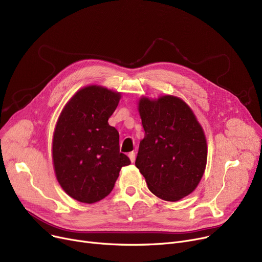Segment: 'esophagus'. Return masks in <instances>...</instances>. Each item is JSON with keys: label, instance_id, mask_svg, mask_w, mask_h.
I'll return each instance as SVG.
<instances>
[{"label": "esophagus", "instance_id": "obj_1", "mask_svg": "<svg viewBox=\"0 0 262 262\" xmlns=\"http://www.w3.org/2000/svg\"><path fill=\"white\" fill-rule=\"evenodd\" d=\"M128 157H129L130 161H132V162H134V161H135V159H136V154H135L134 152H130V153L128 154Z\"/></svg>", "mask_w": 262, "mask_h": 262}]
</instances>
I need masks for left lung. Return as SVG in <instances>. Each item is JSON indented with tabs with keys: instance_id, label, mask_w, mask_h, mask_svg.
<instances>
[{
	"instance_id": "8db88e82",
	"label": "left lung",
	"mask_w": 262,
	"mask_h": 262,
	"mask_svg": "<svg viewBox=\"0 0 262 262\" xmlns=\"http://www.w3.org/2000/svg\"><path fill=\"white\" fill-rule=\"evenodd\" d=\"M144 128L136 167L157 198L177 202L195 190L207 163V141L193 110L174 95L142 96Z\"/></svg>"
}]
</instances>
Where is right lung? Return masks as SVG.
I'll list each match as a JSON object with an SVG mask.
<instances>
[{"label":"right lung","mask_w":262,"mask_h":262,"mask_svg":"<svg viewBox=\"0 0 262 262\" xmlns=\"http://www.w3.org/2000/svg\"><path fill=\"white\" fill-rule=\"evenodd\" d=\"M121 92L90 85L64 105L55 126L52 158L55 175L72 199L93 204L106 198L129 158L120 153L119 133L108 119Z\"/></svg>","instance_id":"right-lung-1"}]
</instances>
